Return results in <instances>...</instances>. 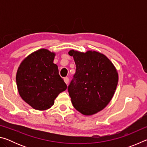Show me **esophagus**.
<instances>
[{
    "instance_id": "1",
    "label": "esophagus",
    "mask_w": 147,
    "mask_h": 147,
    "mask_svg": "<svg viewBox=\"0 0 147 147\" xmlns=\"http://www.w3.org/2000/svg\"><path fill=\"white\" fill-rule=\"evenodd\" d=\"M63 80H64L65 82V84H67H67H69V79L68 77H65V78H63Z\"/></svg>"
}]
</instances>
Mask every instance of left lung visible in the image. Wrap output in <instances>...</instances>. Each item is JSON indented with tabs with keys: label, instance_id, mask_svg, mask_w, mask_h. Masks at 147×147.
<instances>
[{
	"label": "left lung",
	"instance_id": "obj_1",
	"mask_svg": "<svg viewBox=\"0 0 147 147\" xmlns=\"http://www.w3.org/2000/svg\"><path fill=\"white\" fill-rule=\"evenodd\" d=\"M76 72L68 86L71 102L76 110L91 115L102 110L112 98L118 84V73L104 54L89 51L86 53L72 50Z\"/></svg>",
	"mask_w": 147,
	"mask_h": 147
}]
</instances>
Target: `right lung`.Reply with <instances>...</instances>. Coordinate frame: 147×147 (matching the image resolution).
<instances>
[{
	"instance_id": "obj_1",
	"label": "right lung",
	"mask_w": 147,
	"mask_h": 147,
	"mask_svg": "<svg viewBox=\"0 0 147 147\" xmlns=\"http://www.w3.org/2000/svg\"><path fill=\"white\" fill-rule=\"evenodd\" d=\"M55 54L38 50L26 57L19 67L16 82L20 96L32 108L45 110L67 88L53 63Z\"/></svg>"
}]
</instances>
